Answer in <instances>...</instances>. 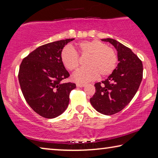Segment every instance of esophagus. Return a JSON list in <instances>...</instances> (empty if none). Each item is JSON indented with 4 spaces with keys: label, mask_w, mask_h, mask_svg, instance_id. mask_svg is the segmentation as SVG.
I'll list each match as a JSON object with an SVG mask.
<instances>
[{
    "label": "esophagus",
    "mask_w": 158,
    "mask_h": 158,
    "mask_svg": "<svg viewBox=\"0 0 158 158\" xmlns=\"http://www.w3.org/2000/svg\"><path fill=\"white\" fill-rule=\"evenodd\" d=\"M76 85H77V87H84L85 86V84H76Z\"/></svg>",
    "instance_id": "1"
}]
</instances>
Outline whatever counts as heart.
I'll list each match as a JSON object with an SVG mask.
<instances>
[{
  "label": "heart",
  "instance_id": "heart-1",
  "mask_svg": "<svg viewBox=\"0 0 158 158\" xmlns=\"http://www.w3.org/2000/svg\"><path fill=\"white\" fill-rule=\"evenodd\" d=\"M81 56H89L87 68H82L73 76V81L87 83L94 81L100 75L105 77L113 73L116 67L117 56L114 50L98 40L84 41L78 44ZM60 59L64 67L69 71L74 72L79 68V56L73 47H64L60 53Z\"/></svg>",
  "mask_w": 158,
  "mask_h": 158
}]
</instances>
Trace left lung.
<instances>
[{
    "instance_id": "obj_1",
    "label": "left lung",
    "mask_w": 158,
    "mask_h": 158,
    "mask_svg": "<svg viewBox=\"0 0 158 158\" xmlns=\"http://www.w3.org/2000/svg\"><path fill=\"white\" fill-rule=\"evenodd\" d=\"M102 41L115 47L118 63L107 79L95 84V93L90 102L100 114L113 115L124 109L137 92L143 78V65L130 48L116 40L106 38Z\"/></svg>"
}]
</instances>
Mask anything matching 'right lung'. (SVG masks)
<instances>
[{"instance_id":"obj_1","label":"right lung","mask_w":158,"mask_h":158,"mask_svg":"<svg viewBox=\"0 0 158 158\" xmlns=\"http://www.w3.org/2000/svg\"><path fill=\"white\" fill-rule=\"evenodd\" d=\"M74 38L50 42L37 47L23 58L19 72L21 91L34 111L53 118L65 111L73 83L61 81L69 76L60 59L64 47Z\"/></svg>"}]
</instances>
